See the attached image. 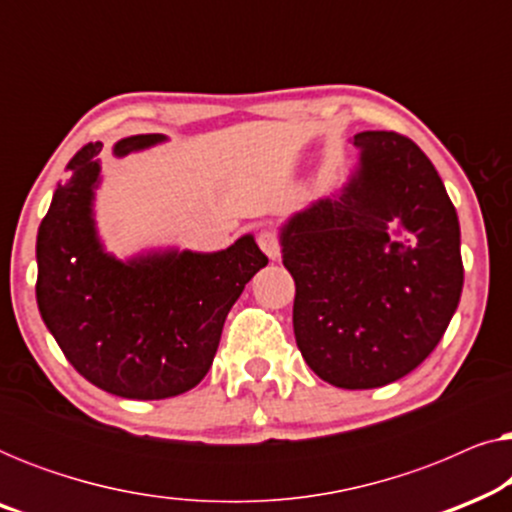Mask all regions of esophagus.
Here are the masks:
<instances>
[{
	"label": "esophagus",
	"mask_w": 512,
	"mask_h": 512,
	"mask_svg": "<svg viewBox=\"0 0 512 512\" xmlns=\"http://www.w3.org/2000/svg\"><path fill=\"white\" fill-rule=\"evenodd\" d=\"M256 240H258V247L265 251V256L272 258V261H277V258H279V237L272 233V230H261Z\"/></svg>",
	"instance_id": "obj_1"
}]
</instances>
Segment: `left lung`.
Returning a JSON list of instances; mask_svg holds the SVG:
<instances>
[{
  "label": "left lung",
  "instance_id": "8db88e82",
  "mask_svg": "<svg viewBox=\"0 0 512 512\" xmlns=\"http://www.w3.org/2000/svg\"><path fill=\"white\" fill-rule=\"evenodd\" d=\"M354 146L342 191L293 214L279 242L307 366L333 387L375 389L436 349L464 263L457 209L424 151L387 130L359 132Z\"/></svg>",
  "mask_w": 512,
  "mask_h": 512
}]
</instances>
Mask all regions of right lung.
I'll return each instance as SVG.
<instances>
[{
	"label": "right lung",
	"instance_id": "1",
	"mask_svg": "<svg viewBox=\"0 0 512 512\" xmlns=\"http://www.w3.org/2000/svg\"><path fill=\"white\" fill-rule=\"evenodd\" d=\"M165 142L125 137L114 156ZM100 142L69 160L37 235V305L76 373L137 401L179 396L212 368L223 321L244 284L268 265L251 235L228 249L151 251L118 261L97 237L93 200Z\"/></svg>",
	"mask_w": 512,
	"mask_h": 512
}]
</instances>
